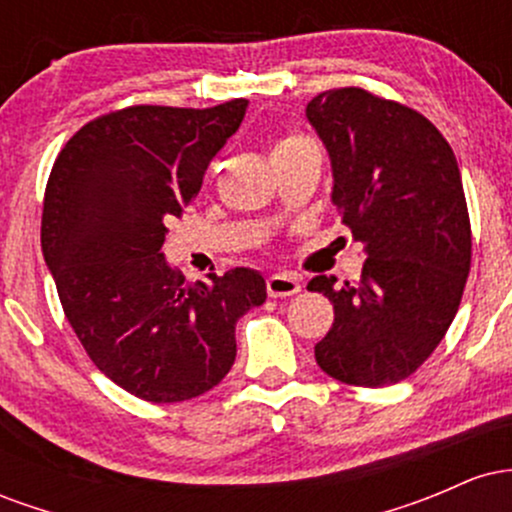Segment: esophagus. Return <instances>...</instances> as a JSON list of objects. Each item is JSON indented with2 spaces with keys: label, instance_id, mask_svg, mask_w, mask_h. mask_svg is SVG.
Returning <instances> with one entry per match:
<instances>
[{
  "label": "esophagus",
  "instance_id": "34e87169",
  "mask_svg": "<svg viewBox=\"0 0 512 512\" xmlns=\"http://www.w3.org/2000/svg\"><path fill=\"white\" fill-rule=\"evenodd\" d=\"M298 291H301V281L293 274H272L267 279V293L272 298L296 296Z\"/></svg>",
  "mask_w": 512,
  "mask_h": 512
}]
</instances>
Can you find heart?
<instances>
[{
	"label": "heart",
	"instance_id": "obj_1",
	"mask_svg": "<svg viewBox=\"0 0 512 512\" xmlns=\"http://www.w3.org/2000/svg\"><path fill=\"white\" fill-rule=\"evenodd\" d=\"M305 137H301V134H286V137H281L279 142L274 144V151L272 154H276V151H284V149H291V146H296L298 142H303Z\"/></svg>",
	"mask_w": 512,
	"mask_h": 512
}]
</instances>
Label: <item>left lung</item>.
<instances>
[{"instance_id": "left-lung-1", "label": "left lung", "mask_w": 512, "mask_h": 512, "mask_svg": "<svg viewBox=\"0 0 512 512\" xmlns=\"http://www.w3.org/2000/svg\"><path fill=\"white\" fill-rule=\"evenodd\" d=\"M332 161V202L366 250L358 281L315 276L334 305L315 361L339 383L409 378L460 308L472 228L460 168L443 134L407 105L332 88L305 108Z\"/></svg>"}]
</instances>
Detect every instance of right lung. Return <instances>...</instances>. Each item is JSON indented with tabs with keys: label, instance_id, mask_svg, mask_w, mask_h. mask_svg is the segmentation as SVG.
Returning <instances> with one entry per match:
<instances>
[{
	"label": "right lung",
	"instance_id": "right-lung-1",
	"mask_svg": "<svg viewBox=\"0 0 512 512\" xmlns=\"http://www.w3.org/2000/svg\"><path fill=\"white\" fill-rule=\"evenodd\" d=\"M248 101L132 105L64 144L43 202L40 245L69 325L101 373L154 404L199 397L236 361V322L264 303L255 269L185 281L163 257L166 221L197 197Z\"/></svg>",
	"mask_w": 512,
	"mask_h": 512
}]
</instances>
